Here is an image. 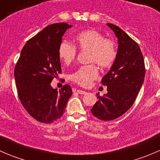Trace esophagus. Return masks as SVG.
Returning <instances> with one entry per match:
<instances>
[{
  "label": "esophagus",
  "mask_w": 160,
  "mask_h": 160,
  "mask_svg": "<svg viewBox=\"0 0 160 160\" xmlns=\"http://www.w3.org/2000/svg\"><path fill=\"white\" fill-rule=\"evenodd\" d=\"M77 92L78 93H80V94H86L87 92L84 91V90H77Z\"/></svg>",
  "instance_id": "34e87169"
}]
</instances>
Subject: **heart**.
Here are the masks:
<instances>
[{"label":"heart","mask_w":160,"mask_h":160,"mask_svg":"<svg viewBox=\"0 0 160 160\" xmlns=\"http://www.w3.org/2000/svg\"><path fill=\"white\" fill-rule=\"evenodd\" d=\"M77 46L80 50L89 51L88 62H95L101 68L112 66L117 56L114 42L96 30H85L77 34L75 38ZM77 54V47L70 42L63 41L59 46V56L66 64H70ZM99 75L95 64L82 66L70 75V80L80 86L88 88Z\"/></svg>","instance_id":"heart-1"}]
</instances>
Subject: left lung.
Returning a JSON list of instances; mask_svg holds the SVG:
<instances>
[{
    "instance_id": "left-lung-1",
    "label": "left lung",
    "mask_w": 160,
    "mask_h": 160,
    "mask_svg": "<svg viewBox=\"0 0 160 160\" xmlns=\"http://www.w3.org/2000/svg\"><path fill=\"white\" fill-rule=\"evenodd\" d=\"M108 25L118 39L117 56L109 72L101 80L108 93L100 97L90 109L92 114L102 121H111L125 114L132 106L144 82L145 62L138 43L122 28Z\"/></svg>"
}]
</instances>
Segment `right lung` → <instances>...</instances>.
<instances>
[{"instance_id": "1", "label": "right lung", "mask_w": 160, "mask_h": 160, "mask_svg": "<svg viewBox=\"0 0 160 160\" xmlns=\"http://www.w3.org/2000/svg\"><path fill=\"white\" fill-rule=\"evenodd\" d=\"M71 25L52 24L31 38L22 48L14 67L16 88L24 108L38 122L50 124L60 118L72 95L69 84L59 91L50 83L62 72L59 46Z\"/></svg>"}]
</instances>
